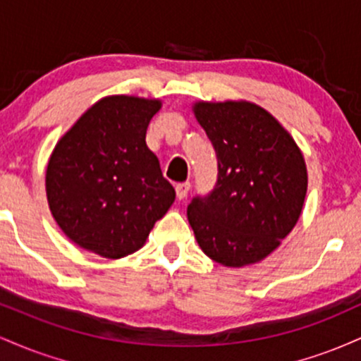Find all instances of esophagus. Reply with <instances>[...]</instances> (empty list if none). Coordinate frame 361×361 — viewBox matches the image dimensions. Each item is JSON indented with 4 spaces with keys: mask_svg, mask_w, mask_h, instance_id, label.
<instances>
[{
    "mask_svg": "<svg viewBox=\"0 0 361 361\" xmlns=\"http://www.w3.org/2000/svg\"><path fill=\"white\" fill-rule=\"evenodd\" d=\"M190 192V181H183V183H178L176 185V197L180 198V200H183L186 198V195Z\"/></svg>",
    "mask_w": 361,
    "mask_h": 361,
    "instance_id": "34e87169",
    "label": "esophagus"
}]
</instances>
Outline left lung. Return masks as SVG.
<instances>
[{
  "label": "left lung",
  "instance_id": "8db88e82",
  "mask_svg": "<svg viewBox=\"0 0 361 361\" xmlns=\"http://www.w3.org/2000/svg\"><path fill=\"white\" fill-rule=\"evenodd\" d=\"M217 156V181L186 214L202 251L224 267L267 258L299 221L307 169L295 140L258 105H195Z\"/></svg>",
  "mask_w": 361,
  "mask_h": 361
}]
</instances>
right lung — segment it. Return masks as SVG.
<instances>
[{
  "mask_svg": "<svg viewBox=\"0 0 361 361\" xmlns=\"http://www.w3.org/2000/svg\"><path fill=\"white\" fill-rule=\"evenodd\" d=\"M157 100L109 97L57 142L45 175L51 212L85 250L117 259L137 251L175 202L146 144Z\"/></svg>",
  "mask_w": 361,
  "mask_h": 361,
  "instance_id": "obj_1",
  "label": "right lung"
}]
</instances>
